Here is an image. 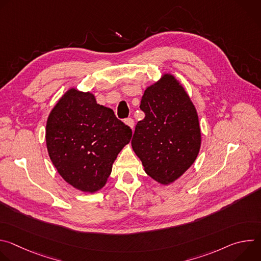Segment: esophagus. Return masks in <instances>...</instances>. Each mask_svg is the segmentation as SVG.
<instances>
[{
  "label": "esophagus",
  "instance_id": "esophagus-1",
  "mask_svg": "<svg viewBox=\"0 0 261 261\" xmlns=\"http://www.w3.org/2000/svg\"><path fill=\"white\" fill-rule=\"evenodd\" d=\"M125 124H126L127 126H129L132 130L134 129V121H133L131 118H130V119H127V120L125 121Z\"/></svg>",
  "mask_w": 261,
  "mask_h": 261
}]
</instances>
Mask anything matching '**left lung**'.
Instances as JSON below:
<instances>
[{
  "label": "left lung",
  "instance_id": "obj_1",
  "mask_svg": "<svg viewBox=\"0 0 261 261\" xmlns=\"http://www.w3.org/2000/svg\"><path fill=\"white\" fill-rule=\"evenodd\" d=\"M145 118L139 121L131 145L144 171L167 186L195 162L201 145L197 110L187 91L171 73L148 86L141 98Z\"/></svg>",
  "mask_w": 261,
  "mask_h": 261
}]
</instances>
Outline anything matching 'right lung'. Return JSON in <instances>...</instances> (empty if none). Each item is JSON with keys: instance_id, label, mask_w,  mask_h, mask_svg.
Segmentation results:
<instances>
[{"instance_id": "add662e5", "label": "right lung", "mask_w": 261, "mask_h": 261, "mask_svg": "<svg viewBox=\"0 0 261 261\" xmlns=\"http://www.w3.org/2000/svg\"><path fill=\"white\" fill-rule=\"evenodd\" d=\"M131 137L132 130L113 109L98 104L93 93L75 88L59 99L46 121L45 140L53 164L65 181L85 193L104 187Z\"/></svg>"}]
</instances>
